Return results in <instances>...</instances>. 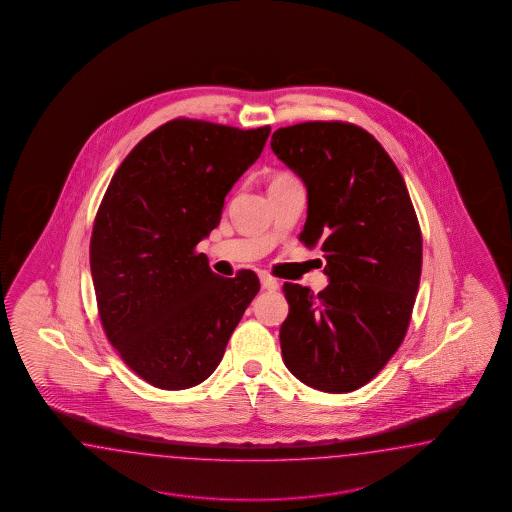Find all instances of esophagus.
<instances>
[{
    "label": "esophagus",
    "mask_w": 512,
    "mask_h": 512,
    "mask_svg": "<svg viewBox=\"0 0 512 512\" xmlns=\"http://www.w3.org/2000/svg\"><path fill=\"white\" fill-rule=\"evenodd\" d=\"M259 279H261L262 288H264V290L275 292V290L279 288V281L273 279L272 275H268V273H261Z\"/></svg>",
    "instance_id": "1"
}]
</instances>
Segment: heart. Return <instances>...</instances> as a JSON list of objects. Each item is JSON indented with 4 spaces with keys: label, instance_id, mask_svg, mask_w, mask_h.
I'll list each match as a JSON object with an SVG mask.
<instances>
[{
    "label": "heart",
    "instance_id": "b5f03b06",
    "mask_svg": "<svg viewBox=\"0 0 512 512\" xmlns=\"http://www.w3.org/2000/svg\"><path fill=\"white\" fill-rule=\"evenodd\" d=\"M281 178H292V176H286V174H279L277 178H273V180H281Z\"/></svg>",
    "mask_w": 512,
    "mask_h": 512
}]
</instances>
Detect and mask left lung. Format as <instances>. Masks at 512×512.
Segmentation results:
<instances>
[{
  "mask_svg": "<svg viewBox=\"0 0 512 512\" xmlns=\"http://www.w3.org/2000/svg\"><path fill=\"white\" fill-rule=\"evenodd\" d=\"M272 150L307 187L299 239L323 251L319 294L284 283V365L303 384L349 393L373 380L406 336L422 235L397 165L360 126L308 121L275 130Z\"/></svg>",
  "mask_w": 512,
  "mask_h": 512,
  "instance_id": "obj_1",
  "label": "left lung"
}]
</instances>
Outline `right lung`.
<instances>
[{
  "label": "right lung",
  "mask_w": 512,
  "mask_h": 512,
  "mask_svg": "<svg viewBox=\"0 0 512 512\" xmlns=\"http://www.w3.org/2000/svg\"><path fill=\"white\" fill-rule=\"evenodd\" d=\"M270 126L172 119L115 171L93 222L90 268L106 338L136 375L187 389L215 371L261 284L211 272L196 246L261 156Z\"/></svg>",
  "instance_id": "1"
}]
</instances>
